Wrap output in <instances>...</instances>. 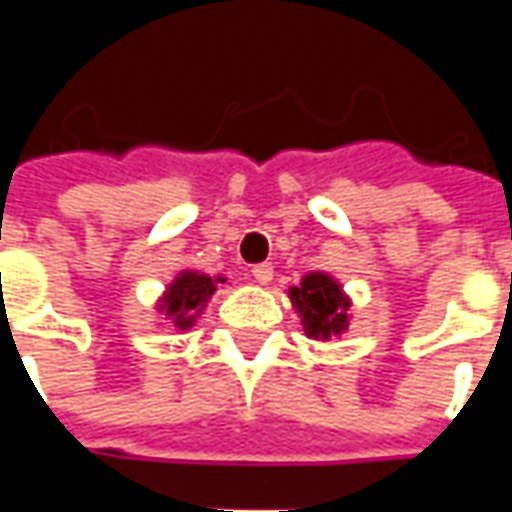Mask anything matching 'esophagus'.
Here are the masks:
<instances>
[{"label": "esophagus", "instance_id": "1", "mask_svg": "<svg viewBox=\"0 0 512 512\" xmlns=\"http://www.w3.org/2000/svg\"><path fill=\"white\" fill-rule=\"evenodd\" d=\"M252 277H255L260 285H268V282L274 279V266H271V263H257V266L252 268Z\"/></svg>", "mask_w": 512, "mask_h": 512}]
</instances>
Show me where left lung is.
Returning a JSON list of instances; mask_svg holds the SVG:
<instances>
[{"label": "left lung", "mask_w": 512, "mask_h": 512, "mask_svg": "<svg viewBox=\"0 0 512 512\" xmlns=\"http://www.w3.org/2000/svg\"><path fill=\"white\" fill-rule=\"evenodd\" d=\"M290 299L301 312L304 332L312 340H329L348 329V299L332 277L307 274L299 288L290 290Z\"/></svg>", "instance_id": "8db88e82"}]
</instances>
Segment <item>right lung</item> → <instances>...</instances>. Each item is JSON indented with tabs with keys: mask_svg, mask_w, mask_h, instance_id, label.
Instances as JSON below:
<instances>
[{
	"mask_svg": "<svg viewBox=\"0 0 512 512\" xmlns=\"http://www.w3.org/2000/svg\"><path fill=\"white\" fill-rule=\"evenodd\" d=\"M213 279L197 271H183L172 285L167 296L161 299V312H167V318L178 329H191L197 312L205 307V301L213 296Z\"/></svg>",
	"mask_w": 512,
	"mask_h": 512,
	"instance_id": "1",
	"label": "right lung"
}]
</instances>
